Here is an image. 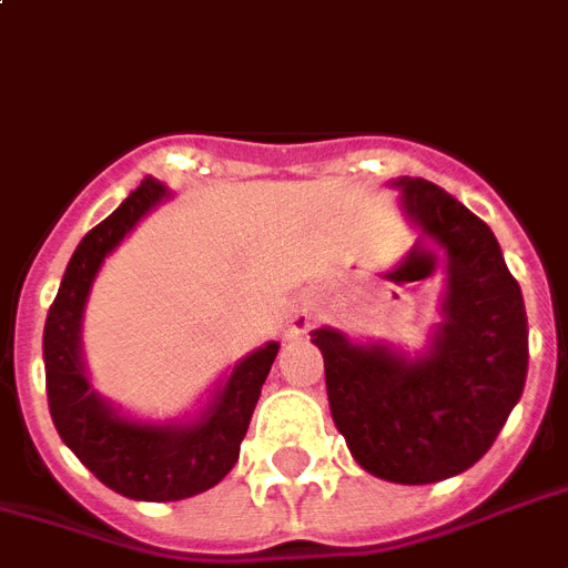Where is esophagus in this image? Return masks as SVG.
<instances>
[{
	"mask_svg": "<svg viewBox=\"0 0 568 568\" xmlns=\"http://www.w3.org/2000/svg\"><path fill=\"white\" fill-rule=\"evenodd\" d=\"M310 310L306 306H288L285 310V334L288 337H297V334H306V327H310Z\"/></svg>",
	"mask_w": 568,
	"mask_h": 568,
	"instance_id": "1",
	"label": "esophagus"
}]
</instances>
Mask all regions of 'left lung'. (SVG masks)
Wrapping results in <instances>:
<instances>
[{"label": "left lung", "mask_w": 568, "mask_h": 568, "mask_svg": "<svg viewBox=\"0 0 568 568\" xmlns=\"http://www.w3.org/2000/svg\"><path fill=\"white\" fill-rule=\"evenodd\" d=\"M400 213L445 255L439 322L424 348L310 337L325 358L327 403L348 452L397 485L443 481L485 457L527 379V313L494 231L445 189L397 178Z\"/></svg>", "instance_id": "8db88e82"}]
</instances>
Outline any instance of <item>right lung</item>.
I'll use <instances>...</instances> for the list:
<instances>
[{"mask_svg": "<svg viewBox=\"0 0 568 568\" xmlns=\"http://www.w3.org/2000/svg\"><path fill=\"white\" fill-rule=\"evenodd\" d=\"M171 199L165 183L146 178L111 216L78 243L44 325V373L50 418L92 476L116 494L144 503H174L210 490L237 464L252 409L280 352L276 339L252 348L199 413L153 422L123 413L102 397L83 361V313L92 283L134 225Z\"/></svg>", "mask_w": 568, "mask_h": 568, "instance_id": "obj_1", "label": "right lung"}]
</instances>
